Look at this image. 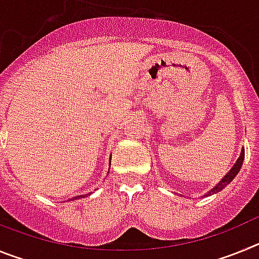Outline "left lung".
<instances>
[{"instance_id":"8db88e82","label":"left lung","mask_w":259,"mask_h":259,"mask_svg":"<svg viewBox=\"0 0 259 259\" xmlns=\"http://www.w3.org/2000/svg\"><path fill=\"white\" fill-rule=\"evenodd\" d=\"M244 157H245V150L241 149V154H240V157L237 158L236 163L233 164V167H232V168H231L230 171H228L227 175L224 176L223 179H222L221 182L218 183V184L215 185V187L211 189V191H209L206 194H205V197H206V196H211V194L218 193V192H221L222 189H224V187H227V185L230 184V183L232 182L233 179H235V176H236L237 174H239L240 168H241L242 162H244Z\"/></svg>"}]
</instances>
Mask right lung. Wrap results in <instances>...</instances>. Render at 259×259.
Wrapping results in <instances>:
<instances>
[{
	"label": "right lung",
	"mask_w": 259,
	"mask_h": 259,
	"mask_svg": "<svg viewBox=\"0 0 259 259\" xmlns=\"http://www.w3.org/2000/svg\"><path fill=\"white\" fill-rule=\"evenodd\" d=\"M85 196H88V194H81V196H76V197L71 198V200H79V198H83V197H85Z\"/></svg>",
	"instance_id": "1"
}]
</instances>
